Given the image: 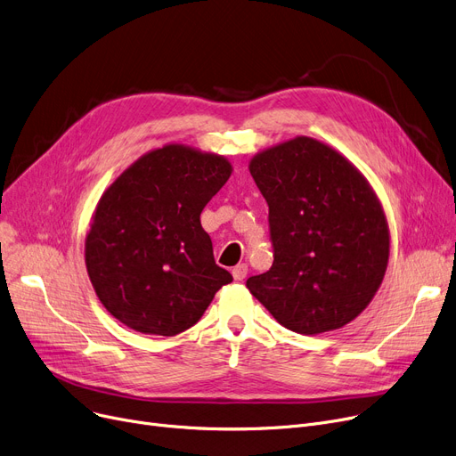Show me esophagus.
Returning <instances> with one entry per match:
<instances>
[{
  "label": "esophagus",
  "mask_w": 456,
  "mask_h": 456,
  "mask_svg": "<svg viewBox=\"0 0 456 456\" xmlns=\"http://www.w3.org/2000/svg\"><path fill=\"white\" fill-rule=\"evenodd\" d=\"M248 275V265H238L232 268V277L234 281H244Z\"/></svg>",
  "instance_id": "1"
}]
</instances>
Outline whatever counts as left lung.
Masks as SVG:
<instances>
[{
    "label": "left lung",
    "instance_id": "obj_1",
    "mask_svg": "<svg viewBox=\"0 0 456 456\" xmlns=\"http://www.w3.org/2000/svg\"><path fill=\"white\" fill-rule=\"evenodd\" d=\"M249 172L270 214L273 265L249 292L297 334L353 322L385 277L390 232L375 191L325 143L297 136L258 153Z\"/></svg>",
    "mask_w": 456,
    "mask_h": 456
}]
</instances>
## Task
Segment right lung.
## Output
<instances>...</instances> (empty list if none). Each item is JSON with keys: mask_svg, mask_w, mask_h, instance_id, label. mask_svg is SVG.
<instances>
[{"mask_svg": "<svg viewBox=\"0 0 456 456\" xmlns=\"http://www.w3.org/2000/svg\"><path fill=\"white\" fill-rule=\"evenodd\" d=\"M227 159L170 143L140 157L102 196L85 260L109 313L143 334L196 325L232 275L216 265L205 205L231 177Z\"/></svg>", "mask_w": 456, "mask_h": 456, "instance_id": "obj_1", "label": "right lung"}]
</instances>
